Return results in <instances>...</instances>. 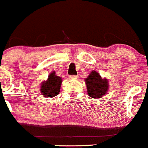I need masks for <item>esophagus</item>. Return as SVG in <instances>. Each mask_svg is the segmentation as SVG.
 Segmentation results:
<instances>
[{
  "instance_id": "1",
  "label": "esophagus",
  "mask_w": 148,
  "mask_h": 148,
  "mask_svg": "<svg viewBox=\"0 0 148 148\" xmlns=\"http://www.w3.org/2000/svg\"><path fill=\"white\" fill-rule=\"evenodd\" d=\"M70 79L72 80H78V76H77V75H71V76H70Z\"/></svg>"
}]
</instances>
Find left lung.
<instances>
[{
  "label": "left lung",
  "mask_w": 148,
  "mask_h": 148,
  "mask_svg": "<svg viewBox=\"0 0 148 148\" xmlns=\"http://www.w3.org/2000/svg\"><path fill=\"white\" fill-rule=\"evenodd\" d=\"M87 93L88 96L94 99L101 98L107 94L109 88V83L107 78H102L99 73L93 70L88 77L85 78Z\"/></svg>",
  "instance_id": "1"
}]
</instances>
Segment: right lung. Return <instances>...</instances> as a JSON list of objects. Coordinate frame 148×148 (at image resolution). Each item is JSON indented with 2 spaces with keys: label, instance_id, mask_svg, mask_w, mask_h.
I'll return each mask as SVG.
<instances>
[{
  "label": "right lung",
  "instance_id": "add662e5",
  "mask_svg": "<svg viewBox=\"0 0 148 148\" xmlns=\"http://www.w3.org/2000/svg\"><path fill=\"white\" fill-rule=\"evenodd\" d=\"M62 80V78L57 76L55 72L53 71L49 74L48 79L43 81L40 84V93L43 97H54L58 95L60 92V86H61Z\"/></svg>",
  "mask_w": 148,
  "mask_h": 148
}]
</instances>
